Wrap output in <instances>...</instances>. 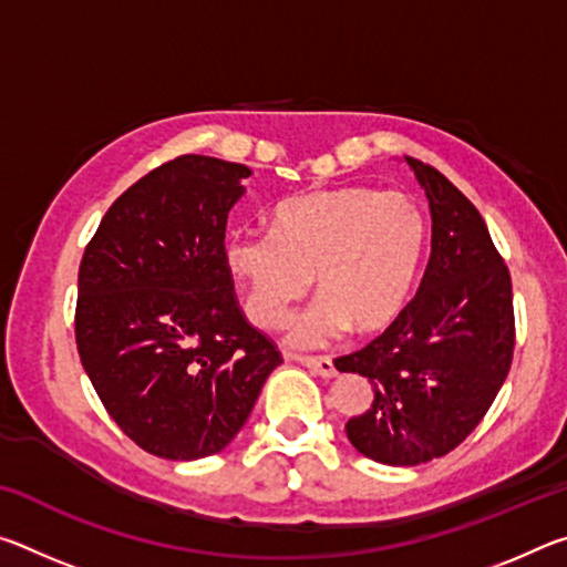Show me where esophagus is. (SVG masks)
I'll return each mask as SVG.
<instances>
[{
  "label": "esophagus",
  "instance_id": "1",
  "mask_svg": "<svg viewBox=\"0 0 567 567\" xmlns=\"http://www.w3.org/2000/svg\"><path fill=\"white\" fill-rule=\"evenodd\" d=\"M290 360L305 364L312 375H320V378L338 375V368H334V362L332 358H328V354H290Z\"/></svg>",
  "mask_w": 567,
  "mask_h": 567
}]
</instances>
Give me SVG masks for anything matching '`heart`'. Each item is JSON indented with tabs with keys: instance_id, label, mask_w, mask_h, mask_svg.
Instances as JSON below:
<instances>
[{
	"instance_id": "obj_1",
	"label": "heart",
	"mask_w": 567,
	"mask_h": 567,
	"mask_svg": "<svg viewBox=\"0 0 567 567\" xmlns=\"http://www.w3.org/2000/svg\"><path fill=\"white\" fill-rule=\"evenodd\" d=\"M427 219L400 192L330 187L282 199L272 229L227 237L225 265L260 328H280L312 282L290 342L318 348L348 332H380L400 318L427 249Z\"/></svg>"
}]
</instances>
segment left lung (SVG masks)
<instances>
[{"instance_id":"left-lung-1","label":"left lung","mask_w":567,"mask_h":567,"mask_svg":"<svg viewBox=\"0 0 567 567\" xmlns=\"http://www.w3.org/2000/svg\"><path fill=\"white\" fill-rule=\"evenodd\" d=\"M405 159L433 215L425 275L380 338L334 360L375 388L370 410L344 430L382 465L430 463L463 443L491 410L515 350L511 272L483 215L435 167Z\"/></svg>"}]
</instances>
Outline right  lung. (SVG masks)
<instances>
[{"label":"right lung","mask_w":567,"mask_h":567,"mask_svg":"<svg viewBox=\"0 0 567 567\" xmlns=\"http://www.w3.org/2000/svg\"><path fill=\"white\" fill-rule=\"evenodd\" d=\"M252 172L182 155L114 199L80 265L74 338L104 410L165 460L229 445L282 362L225 265L227 213Z\"/></svg>","instance_id":"right-lung-1"}]
</instances>
